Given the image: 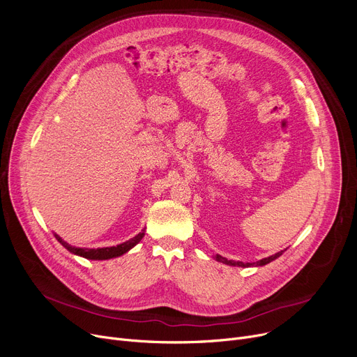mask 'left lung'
<instances>
[{
	"instance_id": "obj_1",
	"label": "left lung",
	"mask_w": 357,
	"mask_h": 357,
	"mask_svg": "<svg viewBox=\"0 0 357 357\" xmlns=\"http://www.w3.org/2000/svg\"><path fill=\"white\" fill-rule=\"evenodd\" d=\"M282 253H284V250H280V252H278V253H275V255H272V256H269V257H265V259H261V260H259V261H255V264H243V261L229 260V259L222 257V256H220V255H215V256H214V259H215L217 261H221V264H224V265H229V266H241V268H249V266H265V265L271 264L272 260L278 259V257H279L280 255H282Z\"/></svg>"
}]
</instances>
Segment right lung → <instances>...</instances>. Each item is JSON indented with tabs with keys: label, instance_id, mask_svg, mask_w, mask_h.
<instances>
[{
	"label": "right lung",
	"instance_id": "obj_1",
	"mask_svg": "<svg viewBox=\"0 0 357 357\" xmlns=\"http://www.w3.org/2000/svg\"><path fill=\"white\" fill-rule=\"evenodd\" d=\"M144 230L143 229L139 234H136L133 238H130L124 243H121V245H117V246H111V248H98V249H86V248H75V246H70L69 243H66L61 236L54 234L56 240H58L61 245L68 249L72 255H77V256H81V257H85V259H89V260H108V259H112V257H119V256H123L124 253H127L130 249H133L137 243L143 238L144 236Z\"/></svg>",
	"mask_w": 357,
	"mask_h": 357
}]
</instances>
